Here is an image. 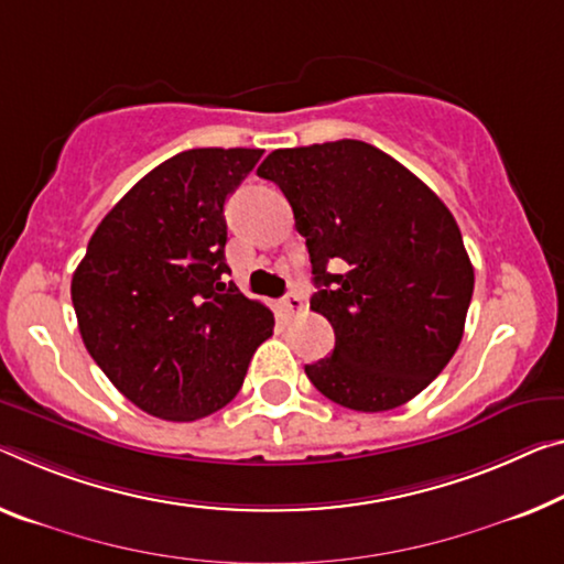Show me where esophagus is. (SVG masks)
<instances>
[{
  "label": "esophagus",
  "instance_id": "esophagus-1",
  "mask_svg": "<svg viewBox=\"0 0 564 564\" xmlns=\"http://www.w3.org/2000/svg\"><path fill=\"white\" fill-rule=\"evenodd\" d=\"M280 307L284 310V315H297V312H302V307H305V302H302L297 292H290L288 297L280 302Z\"/></svg>",
  "mask_w": 564,
  "mask_h": 564
}]
</instances>
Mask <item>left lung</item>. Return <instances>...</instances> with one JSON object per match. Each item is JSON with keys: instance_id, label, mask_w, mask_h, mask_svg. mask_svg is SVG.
Wrapping results in <instances>:
<instances>
[{"instance_id": "1", "label": "left lung", "mask_w": 564, "mask_h": 564, "mask_svg": "<svg viewBox=\"0 0 564 564\" xmlns=\"http://www.w3.org/2000/svg\"><path fill=\"white\" fill-rule=\"evenodd\" d=\"M257 176L288 196L305 237L335 350L305 366L345 409L391 411L419 395L462 343L474 267L446 204L362 141L272 151Z\"/></svg>"}]
</instances>
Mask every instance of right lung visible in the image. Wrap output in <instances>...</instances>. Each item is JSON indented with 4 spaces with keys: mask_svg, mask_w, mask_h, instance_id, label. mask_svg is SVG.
Segmentation results:
<instances>
[{
    "mask_svg": "<svg viewBox=\"0 0 564 564\" xmlns=\"http://www.w3.org/2000/svg\"><path fill=\"white\" fill-rule=\"evenodd\" d=\"M259 149H192L163 161L106 214L73 274L83 343L110 383L163 421H196L245 383L274 315L224 259V204Z\"/></svg>",
    "mask_w": 564,
    "mask_h": 564,
    "instance_id": "right-lung-1",
    "label": "right lung"
}]
</instances>
